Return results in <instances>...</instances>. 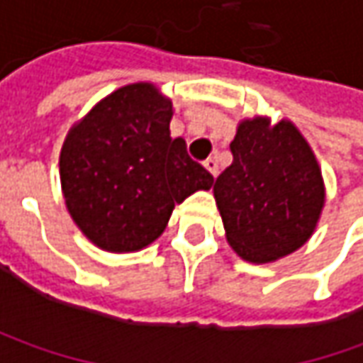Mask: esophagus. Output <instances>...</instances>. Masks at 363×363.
<instances>
[{"label": "esophagus", "mask_w": 363, "mask_h": 363, "mask_svg": "<svg viewBox=\"0 0 363 363\" xmlns=\"http://www.w3.org/2000/svg\"><path fill=\"white\" fill-rule=\"evenodd\" d=\"M203 167H206V169H208L210 174L214 175V177L218 175V163H216V160H214V157H208V160L203 161Z\"/></svg>", "instance_id": "esophagus-1"}]
</instances>
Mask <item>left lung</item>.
<instances>
[{
    "mask_svg": "<svg viewBox=\"0 0 363 363\" xmlns=\"http://www.w3.org/2000/svg\"><path fill=\"white\" fill-rule=\"evenodd\" d=\"M232 163L218 175L214 198L230 246L248 262L286 257L313 234L325 202L311 147L295 125L242 121Z\"/></svg>",
    "mask_w": 363,
    "mask_h": 363,
    "instance_id": "8db88e82",
    "label": "left lung"
}]
</instances>
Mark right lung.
Wrapping results in <instances>:
<instances>
[{"instance_id": "add662e5", "label": "right lung", "mask_w": 363, "mask_h": 363, "mask_svg": "<svg viewBox=\"0 0 363 363\" xmlns=\"http://www.w3.org/2000/svg\"><path fill=\"white\" fill-rule=\"evenodd\" d=\"M172 101L147 82L123 86L72 127L60 153L68 212L92 242L133 252L165 230L175 203L214 177L169 137Z\"/></svg>"}]
</instances>
